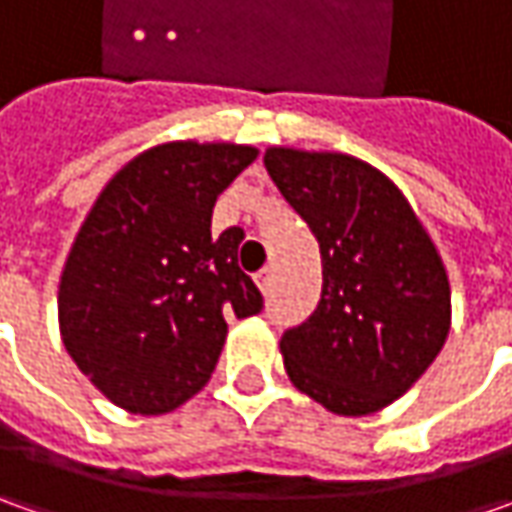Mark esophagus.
<instances>
[{"label":"esophagus","mask_w":512,"mask_h":512,"mask_svg":"<svg viewBox=\"0 0 512 512\" xmlns=\"http://www.w3.org/2000/svg\"><path fill=\"white\" fill-rule=\"evenodd\" d=\"M270 282H273V270H270V267H265V270H259V273H256V285H259V290H262V293H270Z\"/></svg>","instance_id":"esophagus-1"}]
</instances>
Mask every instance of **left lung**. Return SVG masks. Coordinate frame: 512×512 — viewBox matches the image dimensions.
Instances as JSON below:
<instances>
[{"mask_svg": "<svg viewBox=\"0 0 512 512\" xmlns=\"http://www.w3.org/2000/svg\"><path fill=\"white\" fill-rule=\"evenodd\" d=\"M265 168L322 253V299L279 342L287 376L336 416L379 413L450 333L442 253L402 190L356 156L273 145Z\"/></svg>", "mask_w": 512, "mask_h": 512, "instance_id": "left-lung-1", "label": "left lung"}]
</instances>
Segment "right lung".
<instances>
[{"label":"right lung","instance_id":"right-lung-1","mask_svg":"<svg viewBox=\"0 0 512 512\" xmlns=\"http://www.w3.org/2000/svg\"><path fill=\"white\" fill-rule=\"evenodd\" d=\"M259 156L233 142H165L133 156L85 216L59 279V333L90 384L139 416L193 399L227 316L262 310L236 265L239 227L210 236L219 193Z\"/></svg>","mask_w":512,"mask_h":512}]
</instances>
